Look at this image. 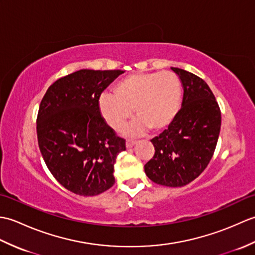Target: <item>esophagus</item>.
<instances>
[{"instance_id": "1", "label": "esophagus", "mask_w": 255, "mask_h": 255, "mask_svg": "<svg viewBox=\"0 0 255 255\" xmlns=\"http://www.w3.org/2000/svg\"><path fill=\"white\" fill-rule=\"evenodd\" d=\"M137 143V140H132V139H128L127 141H126V147L128 148V149H130V148H132L134 144Z\"/></svg>"}]
</instances>
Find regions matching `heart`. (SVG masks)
<instances>
[{
	"instance_id": "heart-1",
	"label": "heart",
	"mask_w": 255,
	"mask_h": 255,
	"mask_svg": "<svg viewBox=\"0 0 255 255\" xmlns=\"http://www.w3.org/2000/svg\"><path fill=\"white\" fill-rule=\"evenodd\" d=\"M182 86L176 75L170 71L131 74L119 81L112 94H103L100 112L106 124L119 130L132 116L138 119L133 131L141 132L164 129L174 121L181 108Z\"/></svg>"
}]
</instances>
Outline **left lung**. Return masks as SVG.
Here are the masks:
<instances>
[{
  "instance_id": "left-lung-1",
  "label": "left lung",
  "mask_w": 255,
  "mask_h": 255,
  "mask_svg": "<svg viewBox=\"0 0 255 255\" xmlns=\"http://www.w3.org/2000/svg\"><path fill=\"white\" fill-rule=\"evenodd\" d=\"M172 70L183 84L182 108L169 128L151 140L155 151L144 172L160 185L181 187L198 177L213 158L221 112L203 79L183 69Z\"/></svg>"
}]
</instances>
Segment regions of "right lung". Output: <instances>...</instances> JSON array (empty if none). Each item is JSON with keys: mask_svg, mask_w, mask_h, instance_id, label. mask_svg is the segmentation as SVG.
Listing matches in <instances>:
<instances>
[{"mask_svg": "<svg viewBox=\"0 0 255 255\" xmlns=\"http://www.w3.org/2000/svg\"><path fill=\"white\" fill-rule=\"evenodd\" d=\"M122 70H80L57 80L37 115L38 145L53 177L81 196H95L114 183V163L126 150L100 112V97Z\"/></svg>", "mask_w": 255, "mask_h": 255, "instance_id": "1", "label": "right lung"}]
</instances>
